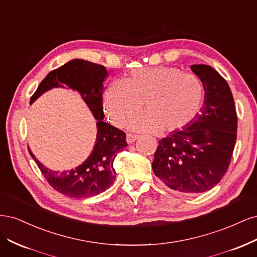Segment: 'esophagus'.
I'll list each match as a JSON object with an SVG mask.
<instances>
[{"label":"esophagus","mask_w":257,"mask_h":257,"mask_svg":"<svg viewBox=\"0 0 257 257\" xmlns=\"http://www.w3.org/2000/svg\"><path fill=\"white\" fill-rule=\"evenodd\" d=\"M138 139V135H133V134H127L126 135V142L127 144H133Z\"/></svg>","instance_id":"1"}]
</instances>
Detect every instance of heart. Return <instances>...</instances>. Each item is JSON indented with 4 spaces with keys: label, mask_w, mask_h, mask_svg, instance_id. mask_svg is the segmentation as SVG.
Returning <instances> with one entry per match:
<instances>
[{
    "label": "heart",
    "mask_w": 257,
    "mask_h": 257,
    "mask_svg": "<svg viewBox=\"0 0 257 257\" xmlns=\"http://www.w3.org/2000/svg\"><path fill=\"white\" fill-rule=\"evenodd\" d=\"M204 94V85L196 76L176 67H144L108 85L103 104L114 125L123 126L145 100L147 111L135 116L130 127L138 132H175L196 118Z\"/></svg>",
    "instance_id": "heart-1"
}]
</instances>
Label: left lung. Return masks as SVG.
Returning <instances> with one entry per match:
<instances>
[{"mask_svg":"<svg viewBox=\"0 0 257 257\" xmlns=\"http://www.w3.org/2000/svg\"><path fill=\"white\" fill-rule=\"evenodd\" d=\"M204 105L188 126L161 139L152 169L167 188L194 194L211 190L226 174L237 139V113L228 83L215 69L194 64Z\"/></svg>","mask_w":257,"mask_h":257,"instance_id":"obj_1","label":"left lung"}]
</instances>
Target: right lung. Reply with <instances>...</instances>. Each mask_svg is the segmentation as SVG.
I'll return each instance as SVG.
<instances>
[{"instance_id": "right-lung-1", "label": "right lung", "mask_w": 257, "mask_h": 257, "mask_svg": "<svg viewBox=\"0 0 257 257\" xmlns=\"http://www.w3.org/2000/svg\"><path fill=\"white\" fill-rule=\"evenodd\" d=\"M107 76L105 66L74 59L50 72L38 85L30 104L53 88L77 91L96 120V139L88 159L73 169L52 170L43 165L29 149L38 168L49 184L65 196L84 198L105 192L115 180L113 161L116 154L127 146L126 135L121 130L104 122L103 90Z\"/></svg>"}]
</instances>
